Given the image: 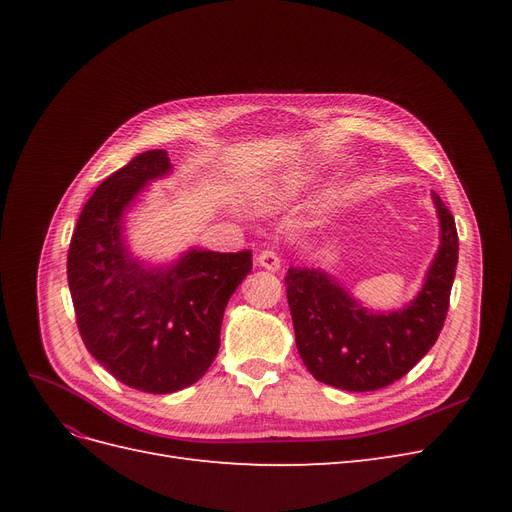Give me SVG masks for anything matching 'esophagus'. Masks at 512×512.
I'll return each mask as SVG.
<instances>
[{"mask_svg":"<svg viewBox=\"0 0 512 512\" xmlns=\"http://www.w3.org/2000/svg\"><path fill=\"white\" fill-rule=\"evenodd\" d=\"M256 262H258L262 269H267V271H280V267H282L280 256H277V252H273V250H262L258 254Z\"/></svg>","mask_w":512,"mask_h":512,"instance_id":"esophagus-1","label":"esophagus"}]
</instances>
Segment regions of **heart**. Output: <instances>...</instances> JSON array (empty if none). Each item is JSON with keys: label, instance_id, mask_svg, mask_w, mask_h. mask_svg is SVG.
<instances>
[{"label": "heart", "instance_id": "obj_1", "mask_svg": "<svg viewBox=\"0 0 512 512\" xmlns=\"http://www.w3.org/2000/svg\"><path fill=\"white\" fill-rule=\"evenodd\" d=\"M292 188H294L292 181H280L277 185H273L271 190H265V194H262L260 198L265 200V203H271V205L282 203V200L292 192Z\"/></svg>", "mask_w": 512, "mask_h": 512}]
</instances>
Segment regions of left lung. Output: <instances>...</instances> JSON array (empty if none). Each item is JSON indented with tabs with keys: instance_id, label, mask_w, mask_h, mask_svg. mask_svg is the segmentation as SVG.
<instances>
[{
	"instance_id": "8db88e82",
	"label": "left lung",
	"mask_w": 512,
	"mask_h": 512,
	"mask_svg": "<svg viewBox=\"0 0 512 512\" xmlns=\"http://www.w3.org/2000/svg\"><path fill=\"white\" fill-rule=\"evenodd\" d=\"M440 247L416 299L395 312H369L320 269H288L286 294L297 350L316 380L344 391H378L423 359L444 327L459 239L453 213L431 192Z\"/></svg>"
}]
</instances>
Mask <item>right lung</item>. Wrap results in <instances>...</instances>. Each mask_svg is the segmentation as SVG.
Instances as JSON below:
<instances>
[{
  "instance_id": "1",
  "label": "right lung",
  "mask_w": 512,
  "mask_h": 512,
  "mask_svg": "<svg viewBox=\"0 0 512 512\" xmlns=\"http://www.w3.org/2000/svg\"><path fill=\"white\" fill-rule=\"evenodd\" d=\"M170 168L168 153L151 149L106 177L68 250V286L89 354L130 389L160 395L205 376L220 350L228 299L252 271L250 250H190L164 267L132 256L123 213Z\"/></svg>"
}]
</instances>
